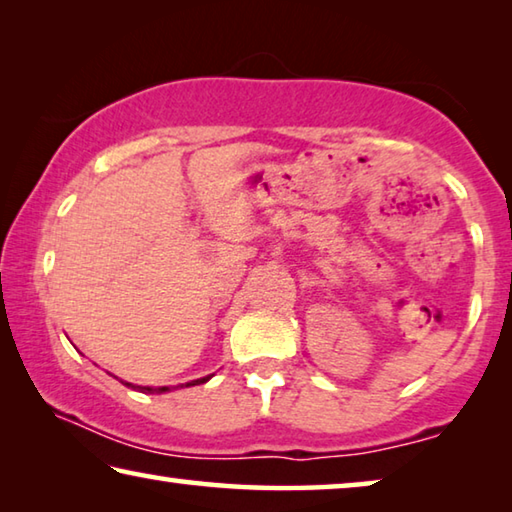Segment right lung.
Segmentation results:
<instances>
[{
  "instance_id": "add662e5",
  "label": "right lung",
  "mask_w": 512,
  "mask_h": 512,
  "mask_svg": "<svg viewBox=\"0 0 512 512\" xmlns=\"http://www.w3.org/2000/svg\"><path fill=\"white\" fill-rule=\"evenodd\" d=\"M212 379V375H207V377H201V379H194V381H187V388L189 386H198V384H205V381H210ZM126 386H131V388H137V391H142V393H169L171 391V386H158V388H153V386H133V384H128V381H124Z\"/></svg>"
}]
</instances>
